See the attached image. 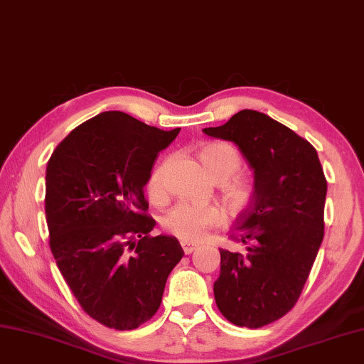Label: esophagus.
<instances>
[{"label":"esophagus","mask_w":364,"mask_h":364,"mask_svg":"<svg viewBox=\"0 0 364 364\" xmlns=\"http://www.w3.org/2000/svg\"><path fill=\"white\" fill-rule=\"evenodd\" d=\"M181 247L184 254H192L197 249V245H192V243H188V241H181Z\"/></svg>","instance_id":"1"}]
</instances>
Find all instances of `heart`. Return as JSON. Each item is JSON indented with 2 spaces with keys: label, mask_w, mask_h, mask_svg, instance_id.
I'll return each mask as SVG.
<instances>
[{
  "label": "heart",
  "mask_w": 364,
  "mask_h": 364,
  "mask_svg": "<svg viewBox=\"0 0 364 364\" xmlns=\"http://www.w3.org/2000/svg\"><path fill=\"white\" fill-rule=\"evenodd\" d=\"M198 158L213 180L223 181V194L233 213H240L251 203L255 186L251 178L237 173L241 167V156L232 145L224 141H208L198 149ZM166 162L156 167L148 178L146 191L154 200H161L164 191ZM224 210L218 205L178 203L162 218V227L172 237L196 243L205 238L210 230L224 223Z\"/></svg>",
  "instance_id": "obj_1"
}]
</instances>
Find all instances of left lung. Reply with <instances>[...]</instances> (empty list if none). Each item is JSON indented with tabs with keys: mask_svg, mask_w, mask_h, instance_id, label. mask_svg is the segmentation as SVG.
<instances>
[{
	"mask_svg": "<svg viewBox=\"0 0 364 364\" xmlns=\"http://www.w3.org/2000/svg\"><path fill=\"white\" fill-rule=\"evenodd\" d=\"M210 137L237 144L254 168L255 194L229 238L245 246L219 249L215 300L229 322L260 328L300 298L323 240L326 178L316 148L279 121L241 110Z\"/></svg>",
	"mask_w": 364,
	"mask_h": 364,
	"instance_id": "left-lung-1",
	"label": "left lung"
}]
</instances>
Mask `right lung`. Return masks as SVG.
Returning a JSON list of instances; mask_svg holds the SVG:
<instances>
[{
	"label": "right lung",
	"mask_w": 364,
	"mask_h": 364,
	"mask_svg": "<svg viewBox=\"0 0 364 364\" xmlns=\"http://www.w3.org/2000/svg\"><path fill=\"white\" fill-rule=\"evenodd\" d=\"M178 132L102 112L70 131L47 162L50 249L82 309L109 328L135 330L151 318L184 255L175 237L149 235L156 220L144 192L156 156Z\"/></svg>",
	"instance_id": "1"
}]
</instances>
